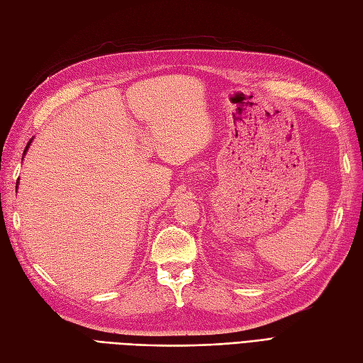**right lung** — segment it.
<instances>
[{
	"label": "right lung",
	"instance_id": "obj_1",
	"mask_svg": "<svg viewBox=\"0 0 363 363\" xmlns=\"http://www.w3.org/2000/svg\"><path fill=\"white\" fill-rule=\"evenodd\" d=\"M30 142H31V139H30ZM30 142H28V144H27V147H26V150H24V155H26V152H27V150H28V147H30Z\"/></svg>",
	"mask_w": 363,
	"mask_h": 363
}]
</instances>
